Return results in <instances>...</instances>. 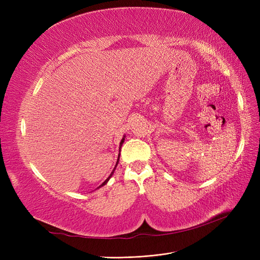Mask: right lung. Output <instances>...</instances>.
<instances>
[{"instance_id":"obj_1","label":"right lung","mask_w":260,"mask_h":260,"mask_svg":"<svg viewBox=\"0 0 260 260\" xmlns=\"http://www.w3.org/2000/svg\"><path fill=\"white\" fill-rule=\"evenodd\" d=\"M123 140H124V139H122V140H121V142H120V144H122V143H123ZM118 160H119V158H118V159H117V162H118ZM113 172H114V171H113ZM113 172H112V174H111V176H109V177H108V178H107V179H106V180L104 181V182H103V183H102V185H104V184H106V183H107V181L109 180V178H111V177H112V175H113ZM102 185H101V186H102Z\"/></svg>"}]
</instances>
